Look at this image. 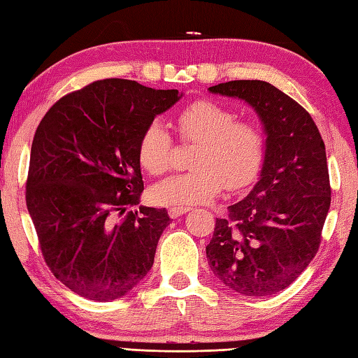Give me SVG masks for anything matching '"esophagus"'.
I'll list each match as a JSON object with an SVG mask.
<instances>
[{
    "label": "esophagus",
    "mask_w": 358,
    "mask_h": 358,
    "mask_svg": "<svg viewBox=\"0 0 358 358\" xmlns=\"http://www.w3.org/2000/svg\"><path fill=\"white\" fill-rule=\"evenodd\" d=\"M187 211H189V208H186V206H172V208H169V215L172 217V219H177V217L186 214Z\"/></svg>",
    "instance_id": "obj_1"
}]
</instances>
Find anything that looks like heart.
<instances>
[{"label":"heart","mask_w":358,"mask_h":358,"mask_svg":"<svg viewBox=\"0 0 358 358\" xmlns=\"http://www.w3.org/2000/svg\"><path fill=\"white\" fill-rule=\"evenodd\" d=\"M180 135L197 143L191 158L194 169L175 173L152 189L159 205L191 206L214 200L223 186H248L261 171L265 136L253 121H237L233 110L213 101H197L178 115ZM172 139L161 121L147 125L139 139V163L152 175L171 167Z\"/></svg>","instance_id":"obj_1"}]
</instances>
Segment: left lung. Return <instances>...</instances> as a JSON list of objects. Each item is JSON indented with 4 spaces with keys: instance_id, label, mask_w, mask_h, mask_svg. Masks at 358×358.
Wrapping results in <instances>:
<instances>
[{
    "instance_id": "obj_1",
    "label": "left lung",
    "mask_w": 358,
    "mask_h": 358,
    "mask_svg": "<svg viewBox=\"0 0 358 358\" xmlns=\"http://www.w3.org/2000/svg\"><path fill=\"white\" fill-rule=\"evenodd\" d=\"M253 107L265 131L259 181L217 219L208 264L228 289L268 296L287 289L312 262L331 208L326 147L312 116L264 80L209 87Z\"/></svg>"
}]
</instances>
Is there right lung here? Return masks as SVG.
<instances>
[{
    "mask_svg": "<svg viewBox=\"0 0 358 358\" xmlns=\"http://www.w3.org/2000/svg\"><path fill=\"white\" fill-rule=\"evenodd\" d=\"M183 94L103 79L63 96L35 131L26 205L54 276L77 295L113 301L149 273L166 208L139 206V139Z\"/></svg>",
    "mask_w": 358,
    "mask_h": 358,
    "instance_id": "obj_1",
    "label": "right lung"
}]
</instances>
